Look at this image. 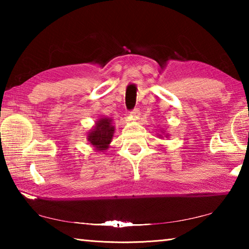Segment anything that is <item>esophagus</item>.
<instances>
[{
	"label": "esophagus",
	"instance_id": "1",
	"mask_svg": "<svg viewBox=\"0 0 249 249\" xmlns=\"http://www.w3.org/2000/svg\"><path fill=\"white\" fill-rule=\"evenodd\" d=\"M140 115H141V112L138 108H134L133 111H130V116L134 117V119H140Z\"/></svg>",
	"mask_w": 249,
	"mask_h": 249
}]
</instances>
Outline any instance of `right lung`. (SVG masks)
<instances>
[{
  "mask_svg": "<svg viewBox=\"0 0 249 249\" xmlns=\"http://www.w3.org/2000/svg\"><path fill=\"white\" fill-rule=\"evenodd\" d=\"M114 130L115 128L112 125V120L103 117L96 121L94 127L88 134V142L94 147L95 150L103 153L111 144Z\"/></svg>",
  "mask_w": 249,
  "mask_h": 249,
  "instance_id": "right-lung-1",
  "label": "right lung"
}]
</instances>
